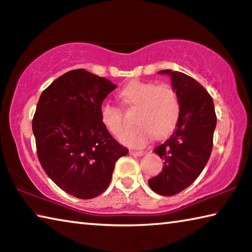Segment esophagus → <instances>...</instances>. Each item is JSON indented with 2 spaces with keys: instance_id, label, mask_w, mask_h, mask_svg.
I'll use <instances>...</instances> for the list:
<instances>
[{
  "instance_id": "obj_1",
  "label": "esophagus",
  "mask_w": 252,
  "mask_h": 252,
  "mask_svg": "<svg viewBox=\"0 0 252 252\" xmlns=\"http://www.w3.org/2000/svg\"><path fill=\"white\" fill-rule=\"evenodd\" d=\"M144 153H146L144 151H134V150L130 151V155L131 156H134V157H142Z\"/></svg>"
}]
</instances>
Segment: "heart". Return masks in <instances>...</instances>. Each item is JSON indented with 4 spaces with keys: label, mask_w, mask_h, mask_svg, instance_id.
<instances>
[{
    "label": "heart",
    "mask_w": 252,
    "mask_h": 252,
    "mask_svg": "<svg viewBox=\"0 0 252 252\" xmlns=\"http://www.w3.org/2000/svg\"><path fill=\"white\" fill-rule=\"evenodd\" d=\"M120 94L126 103L139 106L135 122L138 126L126 130L120 141L131 148H141L153 134L164 136L171 132L180 114V100L170 84H158L153 81L134 80L122 89ZM101 122L116 136L125 129L120 108L110 102L100 106Z\"/></svg>",
    "instance_id": "heart-1"
}]
</instances>
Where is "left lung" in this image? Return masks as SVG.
Masks as SVG:
<instances>
[{
  "label": "left lung",
  "mask_w": 252,
  "mask_h": 252,
  "mask_svg": "<svg viewBox=\"0 0 252 252\" xmlns=\"http://www.w3.org/2000/svg\"><path fill=\"white\" fill-rule=\"evenodd\" d=\"M158 73L171 78L180 100V114L170 138L153 150L164 164L148 183L157 193L173 195L189 187L206 167L217 117L212 97L198 81L179 71L162 70Z\"/></svg>",
  "instance_id": "obj_1"
}]
</instances>
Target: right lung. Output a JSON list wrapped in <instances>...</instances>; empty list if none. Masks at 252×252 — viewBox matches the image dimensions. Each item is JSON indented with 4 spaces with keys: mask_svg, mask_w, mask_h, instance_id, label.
<instances>
[{
    "mask_svg": "<svg viewBox=\"0 0 252 252\" xmlns=\"http://www.w3.org/2000/svg\"><path fill=\"white\" fill-rule=\"evenodd\" d=\"M117 88L83 69L53 81L37 102L32 121L42 168L59 188L92 199L109 187L119 158L129 150L101 122L102 102Z\"/></svg>",
    "mask_w": 252,
    "mask_h": 252,
    "instance_id": "right-lung-1",
    "label": "right lung"
}]
</instances>
